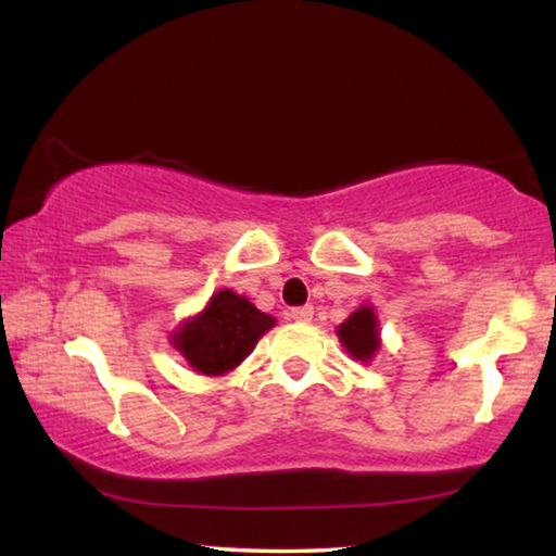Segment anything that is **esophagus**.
<instances>
[{
    "label": "esophagus",
    "instance_id": "1",
    "mask_svg": "<svg viewBox=\"0 0 556 556\" xmlns=\"http://www.w3.org/2000/svg\"><path fill=\"white\" fill-rule=\"evenodd\" d=\"M291 320H295V324H308V320L313 318V308L311 305H298V308H291Z\"/></svg>",
    "mask_w": 556,
    "mask_h": 556
}]
</instances>
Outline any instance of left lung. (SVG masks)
I'll use <instances>...</instances> for the list:
<instances>
[{
  "label": "left lung",
  "mask_w": 556,
  "mask_h": 556,
  "mask_svg": "<svg viewBox=\"0 0 556 556\" xmlns=\"http://www.w3.org/2000/svg\"><path fill=\"white\" fill-rule=\"evenodd\" d=\"M338 338H341L343 349L351 353L356 361H371L376 351L381 349V336H378V318L374 308L361 305L356 313H351L349 318L338 326Z\"/></svg>",
  "instance_id": "8db88e82"
}]
</instances>
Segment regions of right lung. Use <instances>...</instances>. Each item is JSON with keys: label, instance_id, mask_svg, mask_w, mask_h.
Returning <instances> with one entry per match:
<instances>
[{"label": "right lung", "instance_id": "obj_1", "mask_svg": "<svg viewBox=\"0 0 556 556\" xmlns=\"http://www.w3.org/2000/svg\"><path fill=\"white\" fill-rule=\"evenodd\" d=\"M273 326L276 318L225 288L213 293L195 318L185 320L173 336V345L198 374L223 376L243 364Z\"/></svg>", "mask_w": 556, "mask_h": 556}]
</instances>
